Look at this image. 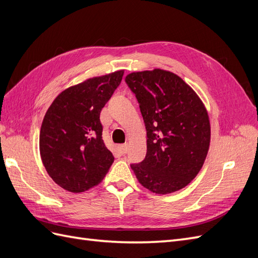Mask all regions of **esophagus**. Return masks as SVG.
<instances>
[{"mask_svg":"<svg viewBox=\"0 0 258 258\" xmlns=\"http://www.w3.org/2000/svg\"><path fill=\"white\" fill-rule=\"evenodd\" d=\"M119 150H120L121 154H126L128 152V144L127 143L126 144H121L119 146Z\"/></svg>","mask_w":258,"mask_h":258,"instance_id":"1","label":"esophagus"}]
</instances>
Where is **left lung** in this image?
Wrapping results in <instances>:
<instances>
[{
	"label": "left lung",
	"mask_w": 258,
	"mask_h": 258,
	"mask_svg": "<svg viewBox=\"0 0 258 258\" xmlns=\"http://www.w3.org/2000/svg\"><path fill=\"white\" fill-rule=\"evenodd\" d=\"M124 81L140 104L147 136L145 158L131 169L153 192L182 189L196 177L209 151L204 103L181 77L165 70L134 72Z\"/></svg>",
	"instance_id": "obj_1"
}]
</instances>
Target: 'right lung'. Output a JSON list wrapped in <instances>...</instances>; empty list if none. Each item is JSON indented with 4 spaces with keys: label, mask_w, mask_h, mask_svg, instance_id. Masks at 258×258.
<instances>
[{
    "label": "right lung",
    "mask_w": 258,
    "mask_h": 258,
    "mask_svg": "<svg viewBox=\"0 0 258 258\" xmlns=\"http://www.w3.org/2000/svg\"><path fill=\"white\" fill-rule=\"evenodd\" d=\"M123 70L92 77L62 91L45 114L40 153L62 188L82 192L102 181L114 161L102 139L100 113L118 87Z\"/></svg>",
    "instance_id": "1"
}]
</instances>
